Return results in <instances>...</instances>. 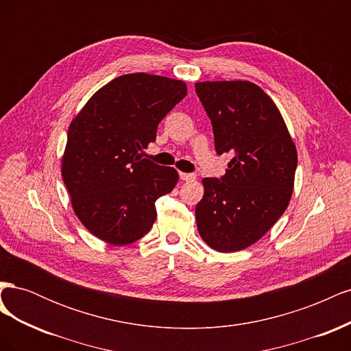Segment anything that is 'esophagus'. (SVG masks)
<instances>
[{
    "label": "esophagus",
    "instance_id": "obj_1",
    "mask_svg": "<svg viewBox=\"0 0 351 351\" xmlns=\"http://www.w3.org/2000/svg\"><path fill=\"white\" fill-rule=\"evenodd\" d=\"M180 178H182L183 182H193V180L196 178V174H192V173H180Z\"/></svg>",
    "mask_w": 351,
    "mask_h": 351
}]
</instances>
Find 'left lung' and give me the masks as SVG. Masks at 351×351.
Wrapping results in <instances>:
<instances>
[{"label": "left lung", "instance_id": "1", "mask_svg": "<svg viewBox=\"0 0 351 351\" xmlns=\"http://www.w3.org/2000/svg\"><path fill=\"white\" fill-rule=\"evenodd\" d=\"M195 88L210 119L217 154L232 155L224 176L202 180L197 231L214 250L239 252L262 239L289 206L295 145L277 105L258 84L199 82Z\"/></svg>", "mask_w": 351, "mask_h": 351}]
</instances>
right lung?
I'll use <instances>...</instances> for the list:
<instances>
[{
	"label": "right lung",
	"instance_id": "add662e5",
	"mask_svg": "<svg viewBox=\"0 0 351 351\" xmlns=\"http://www.w3.org/2000/svg\"><path fill=\"white\" fill-rule=\"evenodd\" d=\"M186 95L182 80L124 74L95 92L73 119L61 176L74 214L95 237L124 246L152 228L155 202L176 187L178 173L139 152Z\"/></svg>",
	"mask_w": 351,
	"mask_h": 351
}]
</instances>
